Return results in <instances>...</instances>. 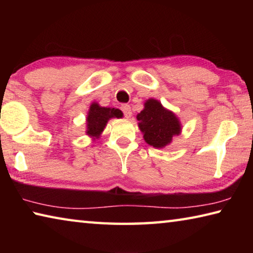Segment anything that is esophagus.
I'll use <instances>...</instances> for the list:
<instances>
[{"mask_svg": "<svg viewBox=\"0 0 253 253\" xmlns=\"http://www.w3.org/2000/svg\"><path fill=\"white\" fill-rule=\"evenodd\" d=\"M121 109L124 113V116H125L126 118H129L131 117V109H130V106L127 105V104H124L121 106Z\"/></svg>", "mask_w": 253, "mask_h": 253, "instance_id": "34e87169", "label": "esophagus"}]
</instances>
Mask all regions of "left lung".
Listing matches in <instances>:
<instances>
[{
	"label": "left lung",
	"mask_w": 253,
	"mask_h": 253,
	"mask_svg": "<svg viewBox=\"0 0 253 253\" xmlns=\"http://www.w3.org/2000/svg\"><path fill=\"white\" fill-rule=\"evenodd\" d=\"M137 121L144 139L153 147L162 148L172 142L173 136L178 135L181 125L172 113L166 110L160 101L148 99L145 108L137 115Z\"/></svg>",
	"instance_id": "8db88e82"
}]
</instances>
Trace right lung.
I'll return each mask as SVG.
<instances>
[{
	"instance_id": "obj_1",
	"label": "right lung",
	"mask_w": 253,
	"mask_h": 253,
	"mask_svg": "<svg viewBox=\"0 0 253 253\" xmlns=\"http://www.w3.org/2000/svg\"><path fill=\"white\" fill-rule=\"evenodd\" d=\"M113 117L121 118L123 117V113L119 109L106 108L93 102L87 117V134L98 138L100 132L104 130L107 122Z\"/></svg>"
}]
</instances>
